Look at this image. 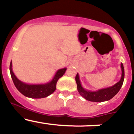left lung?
Masks as SVG:
<instances>
[{"instance_id": "obj_1", "label": "left lung", "mask_w": 134, "mask_h": 134, "mask_svg": "<svg viewBox=\"0 0 134 134\" xmlns=\"http://www.w3.org/2000/svg\"><path fill=\"white\" fill-rule=\"evenodd\" d=\"M121 68L122 73H121V79L118 82L110 87L100 89L96 91H90L85 89L81 83L79 75L77 73L75 79L77 84V90L80 94L86 100L91 102H101L111 99L119 91L123 83L124 78H125V69L122 63H121Z\"/></svg>"}]
</instances>
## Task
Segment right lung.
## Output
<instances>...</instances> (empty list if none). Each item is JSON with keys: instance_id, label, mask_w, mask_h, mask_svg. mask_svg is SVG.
Instances as JSON below:
<instances>
[{"instance_id": "right-lung-1", "label": "right lung", "mask_w": 134, "mask_h": 134, "mask_svg": "<svg viewBox=\"0 0 134 134\" xmlns=\"http://www.w3.org/2000/svg\"><path fill=\"white\" fill-rule=\"evenodd\" d=\"M67 68L59 69L56 71L54 76L49 82L44 83L30 84L22 82L17 78L12 69V62L9 65V71L15 86L20 93L24 96L31 98H42L51 95L56 89V83L65 72Z\"/></svg>"}]
</instances>
